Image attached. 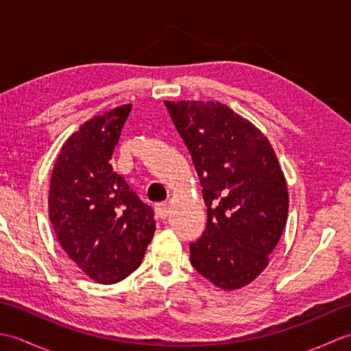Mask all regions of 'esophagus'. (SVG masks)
<instances>
[{
  "mask_svg": "<svg viewBox=\"0 0 351 351\" xmlns=\"http://www.w3.org/2000/svg\"><path fill=\"white\" fill-rule=\"evenodd\" d=\"M155 213L158 215L160 219L166 220L169 217V205L166 202H161V204H156L155 205Z\"/></svg>",
  "mask_w": 351,
  "mask_h": 351,
  "instance_id": "1",
  "label": "esophagus"
}]
</instances>
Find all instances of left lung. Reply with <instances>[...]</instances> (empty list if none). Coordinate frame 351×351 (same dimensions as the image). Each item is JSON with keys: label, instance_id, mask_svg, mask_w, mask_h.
Masks as SVG:
<instances>
[{"label": "left lung", "instance_id": "1", "mask_svg": "<svg viewBox=\"0 0 351 351\" xmlns=\"http://www.w3.org/2000/svg\"><path fill=\"white\" fill-rule=\"evenodd\" d=\"M189 147L206 205V229L190 244L193 267L225 291L265 270L288 217L285 175L270 141L219 101H164Z\"/></svg>", "mask_w": 351, "mask_h": 351}]
</instances>
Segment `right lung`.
<instances>
[{
  "instance_id": "1",
  "label": "right lung",
  "mask_w": 351,
  "mask_h": 351,
  "mask_svg": "<svg viewBox=\"0 0 351 351\" xmlns=\"http://www.w3.org/2000/svg\"><path fill=\"white\" fill-rule=\"evenodd\" d=\"M132 106L93 116L64 141L52 169L48 210L63 250L92 280L110 285L141 264L154 211L111 167Z\"/></svg>"
}]
</instances>
